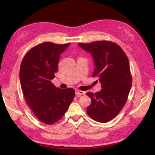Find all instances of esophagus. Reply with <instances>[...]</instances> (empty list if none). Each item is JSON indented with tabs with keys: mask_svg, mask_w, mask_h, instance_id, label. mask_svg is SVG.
<instances>
[{
	"mask_svg": "<svg viewBox=\"0 0 155 155\" xmlns=\"http://www.w3.org/2000/svg\"><path fill=\"white\" fill-rule=\"evenodd\" d=\"M75 94H76V95H77V96L80 97L81 95H84V94H85V92H84L83 91L76 90H75Z\"/></svg>",
	"mask_w": 155,
	"mask_h": 155,
	"instance_id": "34e87169",
	"label": "esophagus"
}]
</instances>
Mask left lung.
Instances as JSON below:
<instances>
[{
  "label": "left lung",
  "instance_id": "obj_1",
  "mask_svg": "<svg viewBox=\"0 0 155 155\" xmlns=\"http://www.w3.org/2000/svg\"><path fill=\"white\" fill-rule=\"evenodd\" d=\"M93 57L95 68L92 77H98L102 90L87 92L91 103L87 107L89 116L105 123L114 119L127 103L132 85L129 61L121 47L110 41L78 44Z\"/></svg>",
  "mask_w": 155,
  "mask_h": 155
}]
</instances>
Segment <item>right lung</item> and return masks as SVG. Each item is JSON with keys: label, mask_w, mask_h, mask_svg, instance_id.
<instances>
[{"label": "right lung", "mask_w": 155, "mask_h": 155, "mask_svg": "<svg viewBox=\"0 0 155 155\" xmlns=\"http://www.w3.org/2000/svg\"><path fill=\"white\" fill-rule=\"evenodd\" d=\"M70 44H38L27 52L21 63L20 81L25 101L44 124H52L61 119L74 99V89L61 90L51 82L60 55Z\"/></svg>", "instance_id": "obj_1"}]
</instances>
